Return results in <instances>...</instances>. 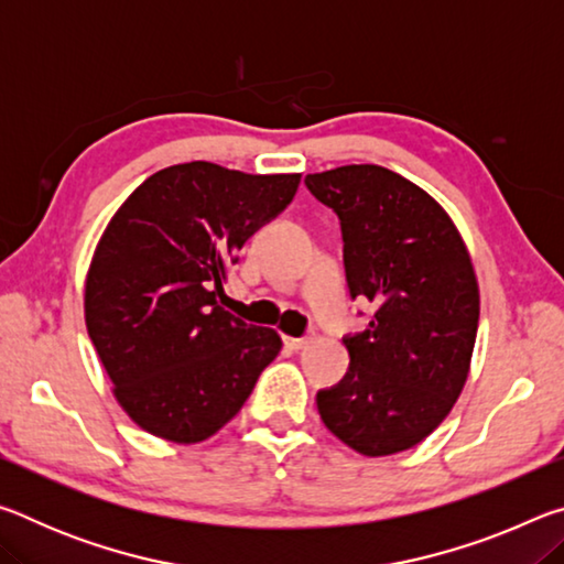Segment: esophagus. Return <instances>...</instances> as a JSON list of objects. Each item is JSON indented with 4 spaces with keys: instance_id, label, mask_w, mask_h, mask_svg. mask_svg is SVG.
Here are the masks:
<instances>
[{
    "instance_id": "1",
    "label": "esophagus",
    "mask_w": 564,
    "mask_h": 564,
    "mask_svg": "<svg viewBox=\"0 0 564 564\" xmlns=\"http://www.w3.org/2000/svg\"><path fill=\"white\" fill-rule=\"evenodd\" d=\"M283 343H285V348H291V350H301V348H305L311 343V338L305 336V338H283Z\"/></svg>"
}]
</instances>
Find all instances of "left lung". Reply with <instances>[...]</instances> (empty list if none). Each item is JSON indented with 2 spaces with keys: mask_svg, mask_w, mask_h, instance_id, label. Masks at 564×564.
Wrapping results in <instances>:
<instances>
[{
  "mask_svg": "<svg viewBox=\"0 0 564 564\" xmlns=\"http://www.w3.org/2000/svg\"><path fill=\"white\" fill-rule=\"evenodd\" d=\"M336 212L350 299L376 305L346 336L350 366L318 390L328 431L368 457L403 453L451 413L470 373L480 291L453 218L431 194L376 164L305 176Z\"/></svg>",
  "mask_w": 564,
  "mask_h": 564,
  "instance_id": "left-lung-1",
  "label": "left lung"
}]
</instances>
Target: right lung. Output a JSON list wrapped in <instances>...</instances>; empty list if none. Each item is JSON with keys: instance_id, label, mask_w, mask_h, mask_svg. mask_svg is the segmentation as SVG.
<instances>
[{"instance_id": "1", "label": "right lung", "mask_w": 564, "mask_h": 564, "mask_svg": "<svg viewBox=\"0 0 564 564\" xmlns=\"http://www.w3.org/2000/svg\"><path fill=\"white\" fill-rule=\"evenodd\" d=\"M299 184L301 174L191 161L156 171L113 214L87 273L84 318L113 395L147 433L206 441L279 356V333L248 326L216 295Z\"/></svg>"}]
</instances>
